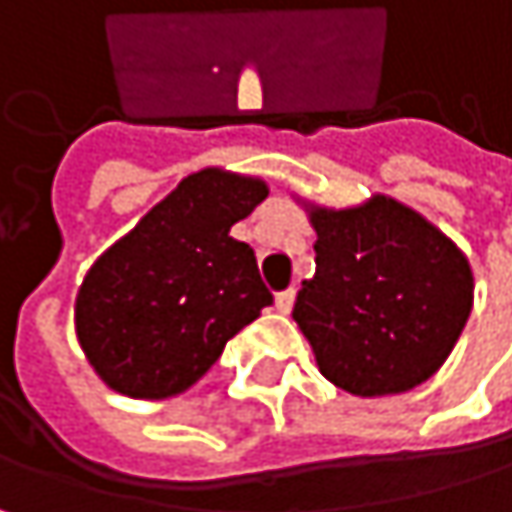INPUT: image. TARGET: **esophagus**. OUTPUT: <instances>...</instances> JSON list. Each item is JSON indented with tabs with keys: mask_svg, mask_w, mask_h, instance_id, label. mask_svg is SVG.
<instances>
[{
	"mask_svg": "<svg viewBox=\"0 0 512 512\" xmlns=\"http://www.w3.org/2000/svg\"><path fill=\"white\" fill-rule=\"evenodd\" d=\"M292 304H295V289H292V286L283 289V292H277V310H280V313H289Z\"/></svg>",
	"mask_w": 512,
	"mask_h": 512,
	"instance_id": "esophagus-1",
	"label": "esophagus"
}]
</instances>
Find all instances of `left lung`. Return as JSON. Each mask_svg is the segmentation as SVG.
Here are the masks:
<instances>
[{
    "mask_svg": "<svg viewBox=\"0 0 512 512\" xmlns=\"http://www.w3.org/2000/svg\"><path fill=\"white\" fill-rule=\"evenodd\" d=\"M310 223L316 274L301 283L292 319L323 377L362 398L425 383L471 316L465 253L386 196L347 211L310 208Z\"/></svg>",
    "mask_w": 512,
    "mask_h": 512,
    "instance_id": "8db88e82",
    "label": "left lung"
}]
</instances>
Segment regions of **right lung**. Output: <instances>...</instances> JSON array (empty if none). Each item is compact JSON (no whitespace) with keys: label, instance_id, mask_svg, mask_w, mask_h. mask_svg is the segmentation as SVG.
Listing matches in <instances>:
<instances>
[{"label":"right lung","instance_id":"add662e5","mask_svg":"<svg viewBox=\"0 0 512 512\" xmlns=\"http://www.w3.org/2000/svg\"><path fill=\"white\" fill-rule=\"evenodd\" d=\"M265 196L259 177L196 171L96 259L75 301V329L114 392H186L274 301L253 247L229 235Z\"/></svg>","mask_w":512,"mask_h":512}]
</instances>
